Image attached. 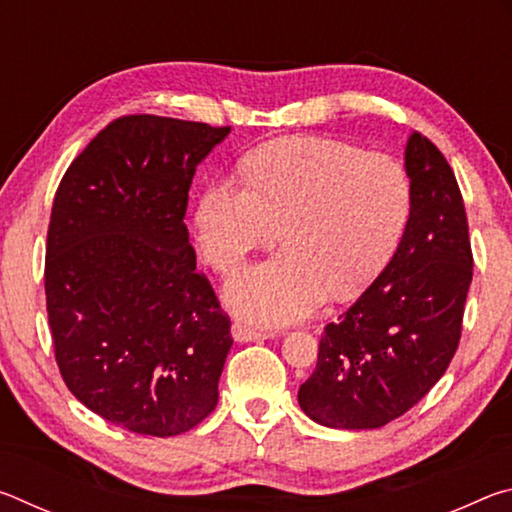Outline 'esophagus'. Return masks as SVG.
Segmentation results:
<instances>
[{"instance_id":"esophagus-1","label":"esophagus","mask_w":512,"mask_h":512,"mask_svg":"<svg viewBox=\"0 0 512 512\" xmlns=\"http://www.w3.org/2000/svg\"><path fill=\"white\" fill-rule=\"evenodd\" d=\"M273 332H268V329H259L253 325H246V323H235L232 325V339L239 341V343H248V341H264V339H273Z\"/></svg>"}]
</instances>
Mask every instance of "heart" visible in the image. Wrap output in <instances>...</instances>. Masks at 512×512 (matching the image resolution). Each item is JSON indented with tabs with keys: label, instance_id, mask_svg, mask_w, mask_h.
<instances>
[{
	"label": "heart",
	"instance_id": "obj_1",
	"mask_svg": "<svg viewBox=\"0 0 512 512\" xmlns=\"http://www.w3.org/2000/svg\"><path fill=\"white\" fill-rule=\"evenodd\" d=\"M248 180L207 185L194 225L205 262L219 273L271 246L280 230L284 253L225 287L232 311L266 325L309 316L327 291L334 300L361 296L391 262L411 216L413 189L400 162L334 140L266 146L250 158Z\"/></svg>",
	"mask_w": 512,
	"mask_h": 512
}]
</instances>
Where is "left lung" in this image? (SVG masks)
<instances>
[{
    "mask_svg": "<svg viewBox=\"0 0 512 512\" xmlns=\"http://www.w3.org/2000/svg\"><path fill=\"white\" fill-rule=\"evenodd\" d=\"M413 205L395 255L320 336L298 402L332 429H377L445 375L461 341L472 248L461 189L445 155L413 133L404 149Z\"/></svg>",
    "mask_w": 512,
    "mask_h": 512,
    "instance_id": "8db88e82",
    "label": "left lung"
}]
</instances>
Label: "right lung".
Here are the masks:
<instances>
[{"label":"right lung","mask_w":512,"mask_h":512,"mask_svg":"<svg viewBox=\"0 0 512 512\" xmlns=\"http://www.w3.org/2000/svg\"><path fill=\"white\" fill-rule=\"evenodd\" d=\"M230 126L155 115L108 124L60 180L45 293L76 400L133 433L178 436L219 402L230 318L183 223L196 167Z\"/></svg>","instance_id":"add662e5"}]
</instances>
